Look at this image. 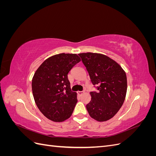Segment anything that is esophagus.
Wrapping results in <instances>:
<instances>
[{
  "mask_svg": "<svg viewBox=\"0 0 156 156\" xmlns=\"http://www.w3.org/2000/svg\"><path fill=\"white\" fill-rule=\"evenodd\" d=\"M77 93H78L79 95H82V94H84V91H78Z\"/></svg>",
  "mask_w": 156,
  "mask_h": 156,
  "instance_id": "1",
  "label": "esophagus"
}]
</instances>
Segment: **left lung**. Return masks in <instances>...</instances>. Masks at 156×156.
<instances>
[{
    "instance_id": "left-lung-1",
    "label": "left lung",
    "mask_w": 156,
    "mask_h": 156,
    "mask_svg": "<svg viewBox=\"0 0 156 156\" xmlns=\"http://www.w3.org/2000/svg\"><path fill=\"white\" fill-rule=\"evenodd\" d=\"M92 83L98 92H90L91 101L87 108L92 119L104 122L114 116L124 101L127 77L124 71L108 56L92 53H80Z\"/></svg>"
}]
</instances>
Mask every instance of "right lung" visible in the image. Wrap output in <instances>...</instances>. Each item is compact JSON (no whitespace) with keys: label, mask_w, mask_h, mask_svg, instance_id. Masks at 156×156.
I'll use <instances>...</instances> for the list:
<instances>
[{"label":"right lung","mask_w":156,"mask_h":156,"mask_svg":"<svg viewBox=\"0 0 156 156\" xmlns=\"http://www.w3.org/2000/svg\"><path fill=\"white\" fill-rule=\"evenodd\" d=\"M81 59L76 54L61 53L45 60L36 70L32 81L37 107L45 117L62 122L72 115L77 102L68 74Z\"/></svg>","instance_id":"1"}]
</instances>
